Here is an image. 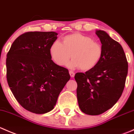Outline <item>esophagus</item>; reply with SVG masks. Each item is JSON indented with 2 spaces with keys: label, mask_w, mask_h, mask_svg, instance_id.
<instances>
[{
  "label": "esophagus",
  "mask_w": 134,
  "mask_h": 134,
  "mask_svg": "<svg viewBox=\"0 0 134 134\" xmlns=\"http://www.w3.org/2000/svg\"><path fill=\"white\" fill-rule=\"evenodd\" d=\"M69 75H70V76H71V78H73V77L75 76V72H72V71H69Z\"/></svg>",
  "instance_id": "esophagus-1"
}]
</instances>
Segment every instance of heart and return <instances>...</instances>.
Segmentation results:
<instances>
[{
    "mask_svg": "<svg viewBox=\"0 0 134 134\" xmlns=\"http://www.w3.org/2000/svg\"><path fill=\"white\" fill-rule=\"evenodd\" d=\"M51 58L59 66L69 63L70 69L80 68L88 71L98 65L102 56V46L94 41L91 37L80 33L67 35L62 38V42L56 41L49 48Z\"/></svg>",
    "mask_w": 134,
    "mask_h": 134,
    "instance_id": "1",
    "label": "heart"
}]
</instances>
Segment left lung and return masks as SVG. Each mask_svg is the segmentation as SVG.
I'll use <instances>...</instances> for the list:
<instances>
[{
	"label": "left lung",
	"mask_w": 134,
	"mask_h": 134,
	"mask_svg": "<svg viewBox=\"0 0 134 134\" xmlns=\"http://www.w3.org/2000/svg\"><path fill=\"white\" fill-rule=\"evenodd\" d=\"M95 33L103 51L100 61L93 69L75 76L79 107L90 115L102 114L115 104L125 88L128 67L122 46L104 31Z\"/></svg>",
	"instance_id": "1"
}]
</instances>
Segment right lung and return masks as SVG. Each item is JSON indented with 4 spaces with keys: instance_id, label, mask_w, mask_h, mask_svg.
Wrapping results in <instances>:
<instances>
[{
    "instance_id": "right-lung-1",
    "label": "right lung",
    "mask_w": 134,
    "mask_h": 134,
    "mask_svg": "<svg viewBox=\"0 0 134 134\" xmlns=\"http://www.w3.org/2000/svg\"><path fill=\"white\" fill-rule=\"evenodd\" d=\"M57 35L54 32H26L13 41L7 54L9 88L19 103L32 113L52 110L71 78L67 69L51 59L49 48Z\"/></svg>"
}]
</instances>
